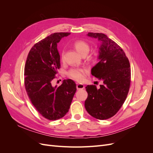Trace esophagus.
I'll return each instance as SVG.
<instances>
[{
    "instance_id": "esophagus-1",
    "label": "esophagus",
    "mask_w": 153,
    "mask_h": 153,
    "mask_svg": "<svg viewBox=\"0 0 153 153\" xmlns=\"http://www.w3.org/2000/svg\"><path fill=\"white\" fill-rule=\"evenodd\" d=\"M76 89L78 90L84 89V85L83 84H76Z\"/></svg>"
}]
</instances>
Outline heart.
Wrapping results in <instances>:
<instances>
[{"label":"heart","mask_w":153,"mask_h":153,"mask_svg":"<svg viewBox=\"0 0 153 153\" xmlns=\"http://www.w3.org/2000/svg\"><path fill=\"white\" fill-rule=\"evenodd\" d=\"M73 45L78 52L83 56H85L90 50V45L85 42V41H76L74 43ZM64 55H65V52H64V50H62L61 55L62 61L64 60ZM86 72L87 69L85 68H73L68 71L67 75L69 78H71L74 80L76 82H82L85 78V73Z\"/></svg>","instance_id":"b5f03b06"}]
</instances>
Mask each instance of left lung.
Wrapping results in <instances>:
<instances>
[{
  "mask_svg": "<svg viewBox=\"0 0 153 153\" xmlns=\"http://www.w3.org/2000/svg\"><path fill=\"white\" fill-rule=\"evenodd\" d=\"M87 35L101 43L99 61L92 68L91 74L103 84L100 89L94 85L85 87L88 96L85 107L91 116L105 120L116 114L127 98L131 83L130 64L121 47L107 36L94 32Z\"/></svg>",
  "mask_w": 153,
  "mask_h": 153,
  "instance_id": "obj_1",
  "label": "left lung"
}]
</instances>
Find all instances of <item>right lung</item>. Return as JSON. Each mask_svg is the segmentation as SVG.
I'll return each instance as SVG.
<instances>
[{
  "mask_svg": "<svg viewBox=\"0 0 153 153\" xmlns=\"http://www.w3.org/2000/svg\"><path fill=\"white\" fill-rule=\"evenodd\" d=\"M69 32H55L36 43L27 55L24 68V85L36 110L45 118L55 121L69 111L76 91L75 82L64 80L57 87L52 85L61 68L57 43Z\"/></svg>",
  "mask_w": 153,
  "mask_h": 153,
  "instance_id": "add662e5",
  "label": "right lung"
}]
</instances>
